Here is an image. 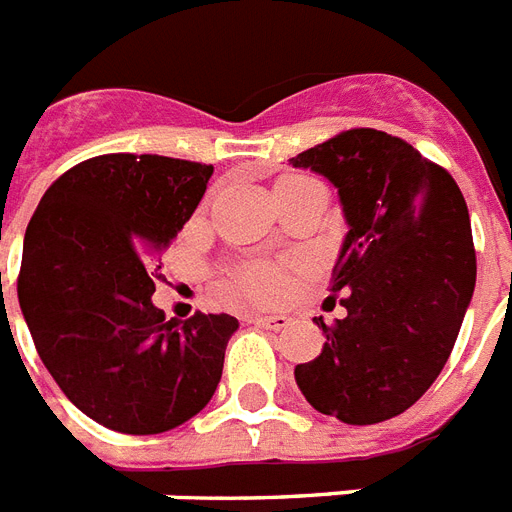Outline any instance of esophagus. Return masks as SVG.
<instances>
[{"mask_svg":"<svg viewBox=\"0 0 512 512\" xmlns=\"http://www.w3.org/2000/svg\"><path fill=\"white\" fill-rule=\"evenodd\" d=\"M249 324H257V327L263 329H273V332H281V329H287L289 324H292V319L289 316H281V313H276V316H249Z\"/></svg>","mask_w":512,"mask_h":512,"instance_id":"esophagus-1","label":"esophagus"}]
</instances>
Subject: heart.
I'll return each instance as SVG.
<instances>
[{
	"label": "heart",
	"instance_id": "heart-1",
	"mask_svg": "<svg viewBox=\"0 0 512 512\" xmlns=\"http://www.w3.org/2000/svg\"><path fill=\"white\" fill-rule=\"evenodd\" d=\"M308 177L303 175H284L279 177V183L273 185V196H279L292 185L303 183ZM231 287L236 292H241L249 300H255V303H271L276 297H281L284 287H287V273L281 265L273 263H247L236 268L231 273Z\"/></svg>",
	"mask_w": 512,
	"mask_h": 512
}]
</instances>
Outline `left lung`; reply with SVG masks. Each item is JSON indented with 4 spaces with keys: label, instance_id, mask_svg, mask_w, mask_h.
Instances as JSON below:
<instances>
[{
    "label": "left lung",
    "instance_id": "left-lung-1",
    "mask_svg": "<svg viewBox=\"0 0 512 512\" xmlns=\"http://www.w3.org/2000/svg\"><path fill=\"white\" fill-rule=\"evenodd\" d=\"M335 183L348 233L332 297L348 311L324 324V348L295 366L313 409L348 425L406 412L433 385L476 287V249L454 177L406 140L353 127L295 159Z\"/></svg>",
    "mask_w": 512,
    "mask_h": 512
}]
</instances>
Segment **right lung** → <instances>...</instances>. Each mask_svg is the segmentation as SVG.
I'll use <instances>...</instances> for the list:
<instances>
[{
	"instance_id": "right-lung-1",
	"label": "right lung",
	"mask_w": 512,
	"mask_h": 512,
	"mask_svg": "<svg viewBox=\"0 0 512 512\" xmlns=\"http://www.w3.org/2000/svg\"><path fill=\"white\" fill-rule=\"evenodd\" d=\"M212 164L103 154L44 191L23 241L18 297L36 353L76 409L130 436L164 433L209 404L228 313L164 319L156 252L199 207Z\"/></svg>"
}]
</instances>
